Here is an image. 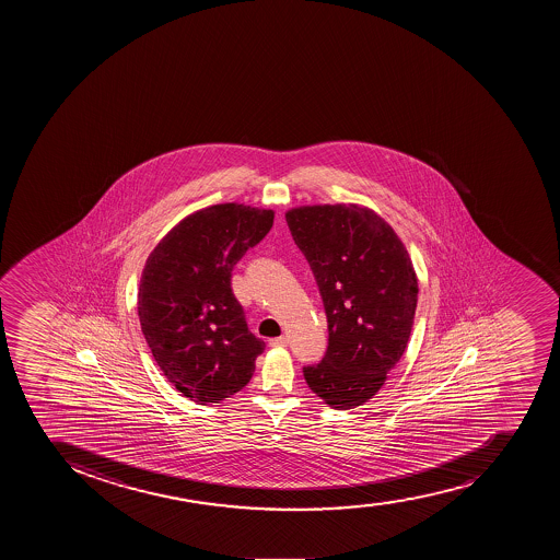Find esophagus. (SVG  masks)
<instances>
[{
    "mask_svg": "<svg viewBox=\"0 0 560 560\" xmlns=\"http://www.w3.org/2000/svg\"><path fill=\"white\" fill-rule=\"evenodd\" d=\"M289 343V339L284 338V336H279V338L270 339V347H277V349H281V347H287Z\"/></svg>",
    "mask_w": 560,
    "mask_h": 560,
    "instance_id": "esophagus-1",
    "label": "esophagus"
}]
</instances>
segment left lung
Instances as JSON below:
<instances>
[{
	"label": "left lung",
	"mask_w": 560,
	"mask_h": 560,
	"mask_svg": "<svg viewBox=\"0 0 560 560\" xmlns=\"http://www.w3.org/2000/svg\"><path fill=\"white\" fill-rule=\"evenodd\" d=\"M287 222L316 277L328 323L327 352L303 374L330 407L354 409L404 355L418 303L412 260L369 208L303 206L290 210Z\"/></svg>",
	"instance_id": "1"
}]
</instances>
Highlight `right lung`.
Segmentation results:
<instances>
[{"mask_svg": "<svg viewBox=\"0 0 560 560\" xmlns=\"http://www.w3.org/2000/svg\"><path fill=\"white\" fill-rule=\"evenodd\" d=\"M271 224V210L210 206L178 222L145 260L142 334L167 382L195 404H219L254 376L265 341L248 330L232 271Z\"/></svg>", "mask_w": 560, "mask_h": 560, "instance_id": "1", "label": "right lung"}]
</instances>
